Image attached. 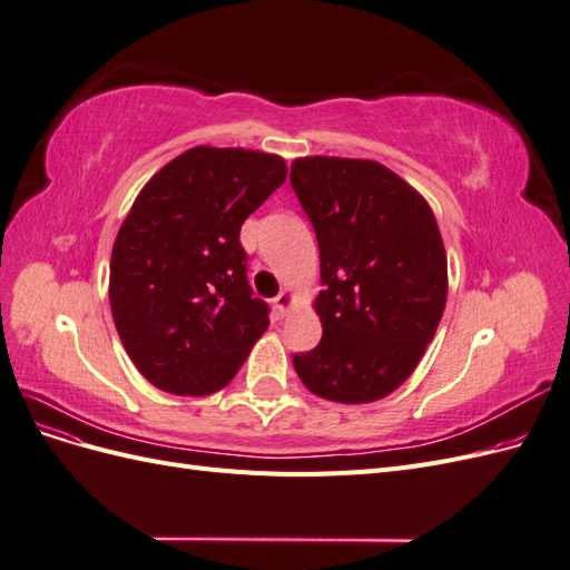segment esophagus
Returning <instances> with one entry per match:
<instances>
[{"label": "esophagus", "instance_id": "esophagus-1", "mask_svg": "<svg viewBox=\"0 0 570 570\" xmlns=\"http://www.w3.org/2000/svg\"><path fill=\"white\" fill-rule=\"evenodd\" d=\"M292 302H295V297H292V292L289 289H283L278 297L273 299V306H275V312H278L281 316H285L287 312H289V306H292Z\"/></svg>", "mask_w": 570, "mask_h": 570}]
</instances>
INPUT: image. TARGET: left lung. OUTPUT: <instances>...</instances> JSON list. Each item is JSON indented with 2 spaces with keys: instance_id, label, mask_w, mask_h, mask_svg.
<instances>
[{
  "instance_id": "8db88e82",
  "label": "left lung",
  "mask_w": 570,
  "mask_h": 570,
  "mask_svg": "<svg viewBox=\"0 0 570 570\" xmlns=\"http://www.w3.org/2000/svg\"><path fill=\"white\" fill-rule=\"evenodd\" d=\"M292 189L318 239V347L292 354L323 400H383L419 366L446 302V256L428 202L377 161L306 157Z\"/></svg>"
}]
</instances>
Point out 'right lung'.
I'll use <instances>...</instances> for the list:
<instances>
[{"mask_svg": "<svg viewBox=\"0 0 570 570\" xmlns=\"http://www.w3.org/2000/svg\"><path fill=\"white\" fill-rule=\"evenodd\" d=\"M285 176L275 154L195 147L137 195L114 243L109 299L120 342L154 387H226L268 327L239 228Z\"/></svg>", "mask_w": 570, "mask_h": 570, "instance_id": "add662e5", "label": "right lung"}]
</instances>
